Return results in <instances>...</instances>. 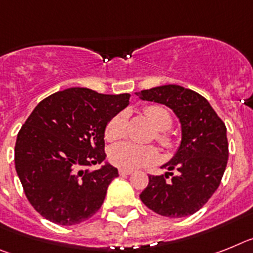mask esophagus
Here are the masks:
<instances>
[{
  "label": "esophagus",
  "instance_id": "34e87169",
  "mask_svg": "<svg viewBox=\"0 0 253 253\" xmlns=\"http://www.w3.org/2000/svg\"><path fill=\"white\" fill-rule=\"evenodd\" d=\"M118 172H120V175H128V174H131V173H132V170H129V169L121 168Z\"/></svg>",
  "mask_w": 253,
  "mask_h": 253
}]
</instances>
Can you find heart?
Segmentation results:
<instances>
[{"instance_id":"b5f03b06","label":"heart","mask_w":253,"mask_h":253,"mask_svg":"<svg viewBox=\"0 0 253 253\" xmlns=\"http://www.w3.org/2000/svg\"><path fill=\"white\" fill-rule=\"evenodd\" d=\"M150 124L159 131L157 139L164 146L170 145V139L166 135V129L172 125V117L166 108L160 105H149L144 109ZM126 133V113L121 112L108 121L105 126V139L108 141H114L124 137ZM109 159L114 166L124 169H136L141 167L155 163L159 159V151L154 146H145L133 142L125 141L113 145L109 150Z\"/></svg>"}]
</instances>
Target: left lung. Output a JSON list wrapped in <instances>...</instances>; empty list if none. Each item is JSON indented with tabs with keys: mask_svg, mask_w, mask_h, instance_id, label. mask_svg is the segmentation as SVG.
Here are the masks:
<instances>
[{
	"mask_svg": "<svg viewBox=\"0 0 253 253\" xmlns=\"http://www.w3.org/2000/svg\"><path fill=\"white\" fill-rule=\"evenodd\" d=\"M136 95L167 105L181 124L178 149L163 166L168 172L149 175L148 187L140 193V199L150 210L167 218L195 214L219 187L227 167L225 125L203 95L179 85H162ZM168 175H172L170 181L166 179Z\"/></svg>",
	"mask_w": 253,
	"mask_h": 253,
	"instance_id": "8db88e82",
	"label": "left lung"
}]
</instances>
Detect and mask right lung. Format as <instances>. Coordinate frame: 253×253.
Here are the masks:
<instances>
[{
	"label": "right lung",
	"mask_w": 253,
	"mask_h": 253,
	"mask_svg": "<svg viewBox=\"0 0 253 253\" xmlns=\"http://www.w3.org/2000/svg\"><path fill=\"white\" fill-rule=\"evenodd\" d=\"M129 96L70 87L42 100L25 121L17 133L15 168L29 203L47 220L69 227L100 209L118 175L105 162V126ZM91 164L103 166L93 172L84 169Z\"/></svg>",
	"instance_id": "right-lung-1"
}]
</instances>
